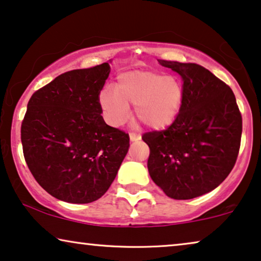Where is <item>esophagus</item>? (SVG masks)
Here are the masks:
<instances>
[{"instance_id":"34e87169","label":"esophagus","mask_w":261,"mask_h":261,"mask_svg":"<svg viewBox=\"0 0 261 261\" xmlns=\"http://www.w3.org/2000/svg\"><path fill=\"white\" fill-rule=\"evenodd\" d=\"M141 135H137L135 134V132H130V141L131 142H136V141H139L141 139Z\"/></svg>"}]
</instances>
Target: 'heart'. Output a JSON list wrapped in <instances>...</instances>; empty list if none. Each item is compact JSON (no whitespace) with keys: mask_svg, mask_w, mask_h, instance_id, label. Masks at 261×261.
<instances>
[{"mask_svg":"<svg viewBox=\"0 0 261 261\" xmlns=\"http://www.w3.org/2000/svg\"><path fill=\"white\" fill-rule=\"evenodd\" d=\"M183 100L182 82L175 75L148 71H132L119 76L115 91H105L100 105L105 118L112 126H120L135 115L151 129H161L172 123Z\"/></svg>","mask_w":261,"mask_h":261,"instance_id":"1","label":"heart"}]
</instances>
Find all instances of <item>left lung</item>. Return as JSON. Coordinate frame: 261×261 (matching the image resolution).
I'll return each instance as SVG.
<instances>
[{
    "instance_id": "1",
    "label": "left lung",
    "mask_w": 261,
    "mask_h": 261,
    "mask_svg": "<svg viewBox=\"0 0 261 261\" xmlns=\"http://www.w3.org/2000/svg\"><path fill=\"white\" fill-rule=\"evenodd\" d=\"M183 80V100L170 126L142 136L150 148L152 181L175 200L221 185L240 149L242 118L232 89L197 64L159 60Z\"/></svg>"
}]
</instances>
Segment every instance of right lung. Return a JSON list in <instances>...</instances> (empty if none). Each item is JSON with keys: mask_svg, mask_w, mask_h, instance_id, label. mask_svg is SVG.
Instances as JSON below:
<instances>
[{"mask_svg": "<svg viewBox=\"0 0 261 261\" xmlns=\"http://www.w3.org/2000/svg\"><path fill=\"white\" fill-rule=\"evenodd\" d=\"M109 62L62 73L29 99L22 120L25 163L58 200L90 203L111 186L130 146L129 135L104 122L99 94Z\"/></svg>", "mask_w": 261, "mask_h": 261, "instance_id": "right-lung-1", "label": "right lung"}]
</instances>
